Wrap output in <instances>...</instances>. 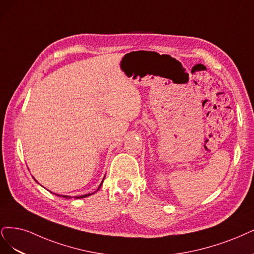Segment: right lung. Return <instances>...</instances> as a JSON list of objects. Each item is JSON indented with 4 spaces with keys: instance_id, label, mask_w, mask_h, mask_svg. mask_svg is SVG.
Masks as SVG:
<instances>
[{
    "instance_id": "obj_1",
    "label": "right lung",
    "mask_w": 254,
    "mask_h": 254,
    "mask_svg": "<svg viewBox=\"0 0 254 254\" xmlns=\"http://www.w3.org/2000/svg\"><path fill=\"white\" fill-rule=\"evenodd\" d=\"M35 181H36V179H35ZM37 182V181H36ZM102 183H103V181H102ZM102 183L100 184V186H99V188H98V190H99L100 189V187H101V185H102ZM92 194H94V193H89V194H85V195H81V196H77V197L76 198H83V197H86V196H89V195H92ZM57 196H62V197H64V198H68L69 197V196H66V195H59V194H56ZM70 198V197H69Z\"/></svg>"
}]
</instances>
